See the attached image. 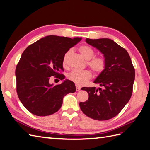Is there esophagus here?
Returning <instances> with one entry per match:
<instances>
[{
	"mask_svg": "<svg viewBox=\"0 0 150 150\" xmlns=\"http://www.w3.org/2000/svg\"><path fill=\"white\" fill-rule=\"evenodd\" d=\"M76 91H79L80 89H81V88L80 87H79V86H76Z\"/></svg>",
	"mask_w": 150,
	"mask_h": 150,
	"instance_id": "34e87169",
	"label": "esophagus"
}]
</instances>
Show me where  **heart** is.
Here are the masks:
<instances>
[{
  "label": "heart",
  "instance_id": "heart-1",
  "mask_svg": "<svg viewBox=\"0 0 150 150\" xmlns=\"http://www.w3.org/2000/svg\"><path fill=\"white\" fill-rule=\"evenodd\" d=\"M80 53L88 61V66L96 74H100L105 70L106 67V59L103 56H94V50L87 45L81 46L79 49ZM71 49L64 54L62 58V66L66 68L69 66V58L71 55ZM67 79L75 83L77 86H81L85 84L88 81L92 78V74L89 71L73 70L67 76Z\"/></svg>",
  "mask_w": 150,
  "mask_h": 150
}]
</instances>
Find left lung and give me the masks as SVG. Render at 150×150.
Returning <instances> with one entry per match:
<instances>
[{"mask_svg":"<svg viewBox=\"0 0 150 150\" xmlns=\"http://www.w3.org/2000/svg\"><path fill=\"white\" fill-rule=\"evenodd\" d=\"M86 42L99 50L106 61V69L94 81L102 88H81L89 94L79 103L84 114L98 121L112 118L128 103L133 93L135 71L129 54L110 39H86Z\"/></svg>","mask_w":150,"mask_h":150,"instance_id":"obj_1","label":"left lung"}]
</instances>
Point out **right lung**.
<instances>
[{"mask_svg": "<svg viewBox=\"0 0 150 150\" xmlns=\"http://www.w3.org/2000/svg\"><path fill=\"white\" fill-rule=\"evenodd\" d=\"M81 39L51 35L24 50L16 69V90L21 102L32 114H54L61 108L64 96L76 91L74 83L69 80L56 86L49 81L51 76L64 79L63 56Z\"/></svg>", "mask_w": 150, "mask_h": 150, "instance_id": "1", "label": "right lung"}]
</instances>
